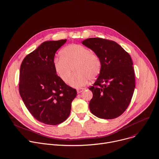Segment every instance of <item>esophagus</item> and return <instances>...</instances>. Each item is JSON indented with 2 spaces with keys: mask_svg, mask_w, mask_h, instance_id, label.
Here are the masks:
<instances>
[{
  "mask_svg": "<svg viewBox=\"0 0 159 159\" xmlns=\"http://www.w3.org/2000/svg\"><path fill=\"white\" fill-rule=\"evenodd\" d=\"M84 90H85V89H82V88H81V89H77V93H80L82 92H83Z\"/></svg>",
  "mask_w": 159,
  "mask_h": 159,
  "instance_id": "esophagus-1",
  "label": "esophagus"
}]
</instances>
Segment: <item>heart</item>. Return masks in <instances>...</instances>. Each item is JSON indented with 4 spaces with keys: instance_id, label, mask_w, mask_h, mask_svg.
Wrapping results in <instances>:
<instances>
[{
    "instance_id": "b5f03b06",
    "label": "heart",
    "mask_w": 159,
    "mask_h": 159,
    "mask_svg": "<svg viewBox=\"0 0 159 159\" xmlns=\"http://www.w3.org/2000/svg\"><path fill=\"white\" fill-rule=\"evenodd\" d=\"M61 58L55 59L53 62L55 72L64 83H67L72 73V68L76 73L69 81L74 88L85 85L89 79H95L100 73L101 62L99 57L83 45H69L60 52Z\"/></svg>"
}]
</instances>
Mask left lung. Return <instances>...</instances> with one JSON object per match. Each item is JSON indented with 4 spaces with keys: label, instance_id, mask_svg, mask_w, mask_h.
I'll use <instances>...</instances> for the list:
<instances>
[{
    "label": "left lung",
    "instance_id": "left-lung-1",
    "mask_svg": "<svg viewBox=\"0 0 159 159\" xmlns=\"http://www.w3.org/2000/svg\"><path fill=\"white\" fill-rule=\"evenodd\" d=\"M82 43L93 50L101 62L99 76L89 89L93 93L90 110L100 119L116 118L128 108L134 90L131 56L114 41L90 38Z\"/></svg>",
    "mask_w": 159,
    "mask_h": 159
}]
</instances>
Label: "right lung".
Wrapping results in <instances>:
<instances>
[{
  "mask_svg": "<svg viewBox=\"0 0 159 159\" xmlns=\"http://www.w3.org/2000/svg\"><path fill=\"white\" fill-rule=\"evenodd\" d=\"M66 41L43 42L25 57L20 67V96L31 115L46 125L66 120L77 94L58 77L53 64L56 51Z\"/></svg>",
  "mask_w": 159,
  "mask_h": 159,
  "instance_id": "1",
  "label": "right lung"
}]
</instances>
